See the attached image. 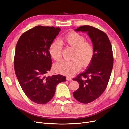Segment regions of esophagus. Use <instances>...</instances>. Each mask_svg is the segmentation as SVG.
Returning <instances> with one entry per match:
<instances>
[{
  "mask_svg": "<svg viewBox=\"0 0 129 129\" xmlns=\"http://www.w3.org/2000/svg\"><path fill=\"white\" fill-rule=\"evenodd\" d=\"M66 79L67 80H72V78L71 77H69V76L66 77Z\"/></svg>",
  "mask_w": 129,
  "mask_h": 129,
  "instance_id": "1",
  "label": "esophagus"
}]
</instances>
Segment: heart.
<instances>
[{
	"mask_svg": "<svg viewBox=\"0 0 129 129\" xmlns=\"http://www.w3.org/2000/svg\"><path fill=\"white\" fill-rule=\"evenodd\" d=\"M64 44L73 49L71 60H61L54 66L55 71L60 74L72 75L80 70L81 67H86L91 62L94 55L92 43L85 40L83 35L77 32L67 34L63 38L55 40L50 44L49 54L56 61L62 58V45Z\"/></svg>",
	"mask_w": 129,
	"mask_h": 129,
	"instance_id": "obj_1",
	"label": "heart"
}]
</instances>
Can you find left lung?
Returning a JSON list of instances; mask_svg holds the SVG:
<instances>
[{"mask_svg": "<svg viewBox=\"0 0 129 129\" xmlns=\"http://www.w3.org/2000/svg\"><path fill=\"white\" fill-rule=\"evenodd\" d=\"M75 31L87 32L94 48L91 63L84 72L73 79L78 83V89L73 93L80 103H90L100 97L106 89L113 65L110 40L106 34L89 25L80 26Z\"/></svg>", "mask_w": 129, "mask_h": 129, "instance_id": "obj_1", "label": "left lung"}]
</instances>
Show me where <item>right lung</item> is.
Returning <instances> with one entry per match:
<instances>
[{
	"label": "right lung",
	"mask_w": 129,
	"mask_h": 129,
	"mask_svg": "<svg viewBox=\"0 0 129 129\" xmlns=\"http://www.w3.org/2000/svg\"><path fill=\"white\" fill-rule=\"evenodd\" d=\"M60 31L59 28L36 26L24 32L16 45V76L25 95L38 104L50 101L57 84L66 80L64 76L59 74L46 76L52 64L49 47Z\"/></svg>",
	"instance_id": "1"
}]
</instances>
